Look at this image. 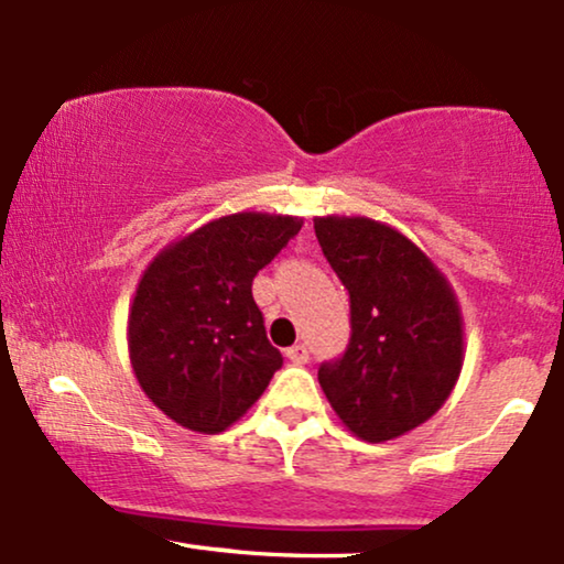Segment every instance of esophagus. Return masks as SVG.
Listing matches in <instances>:
<instances>
[{"instance_id": "1", "label": "esophagus", "mask_w": 564, "mask_h": 564, "mask_svg": "<svg viewBox=\"0 0 564 564\" xmlns=\"http://www.w3.org/2000/svg\"><path fill=\"white\" fill-rule=\"evenodd\" d=\"M288 360L295 362V365H305L308 362V347L305 345H295L288 349Z\"/></svg>"}]
</instances>
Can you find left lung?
I'll use <instances>...</instances> for the list:
<instances>
[{
    "mask_svg": "<svg viewBox=\"0 0 564 564\" xmlns=\"http://www.w3.org/2000/svg\"><path fill=\"white\" fill-rule=\"evenodd\" d=\"M326 261L349 292L352 336L318 383L357 437L383 443L427 422L464 362L458 300L406 236L370 217H316Z\"/></svg>",
    "mask_w": 564,
    "mask_h": 564,
    "instance_id": "obj_1",
    "label": "left lung"
}]
</instances>
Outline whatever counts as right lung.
<instances>
[{"label":"right lung","instance_id":"right-lung-1","mask_svg":"<svg viewBox=\"0 0 564 564\" xmlns=\"http://www.w3.org/2000/svg\"><path fill=\"white\" fill-rule=\"evenodd\" d=\"M303 219L238 212L163 248L129 311V357L152 404L181 427L217 435L282 368L251 284Z\"/></svg>","mask_w":564,"mask_h":564}]
</instances>
